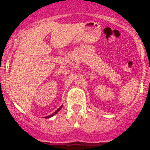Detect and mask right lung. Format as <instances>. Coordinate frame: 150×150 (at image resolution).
Segmentation results:
<instances>
[{"mask_svg":"<svg viewBox=\"0 0 150 150\" xmlns=\"http://www.w3.org/2000/svg\"><path fill=\"white\" fill-rule=\"evenodd\" d=\"M62 106H63V105H62V106H61V107H60V108H58V109H57V110H56V111H55V112H54V113H52V114L49 115V116H46V117H45V118H51V117H52L53 116H54V115H55V114H56V113H57L58 112V111H60V110H61V109Z\"/></svg>","mask_w":150,"mask_h":150,"instance_id":"obj_1","label":"right lung"}]
</instances>
